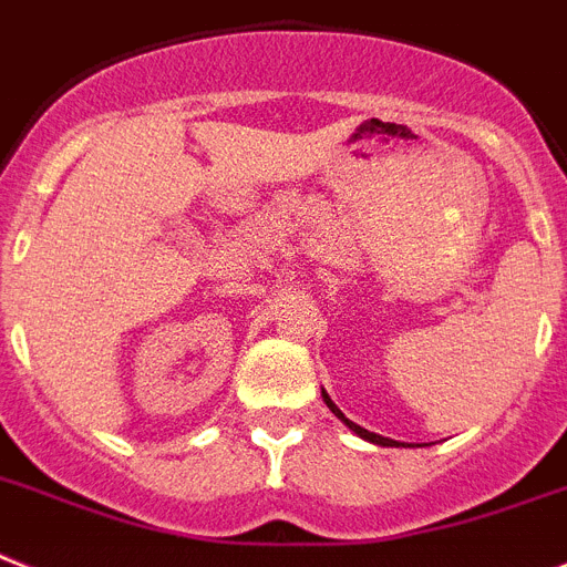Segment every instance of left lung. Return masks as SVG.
Wrapping results in <instances>:
<instances>
[{
    "label": "left lung",
    "instance_id": "left-lung-1",
    "mask_svg": "<svg viewBox=\"0 0 567 567\" xmlns=\"http://www.w3.org/2000/svg\"><path fill=\"white\" fill-rule=\"evenodd\" d=\"M321 398H324V404H328V410L333 412V415L339 417L341 423H344L347 430H350V432H355V435H359V437H364V441L375 443V446H404V443H398V441H392V437H384V435H375V432L364 430V426H359V423H353V421H350V417H344V412H341L339 406H336L333 401H330V395H328V392H324V390H321Z\"/></svg>",
    "mask_w": 567,
    "mask_h": 567
}]
</instances>
